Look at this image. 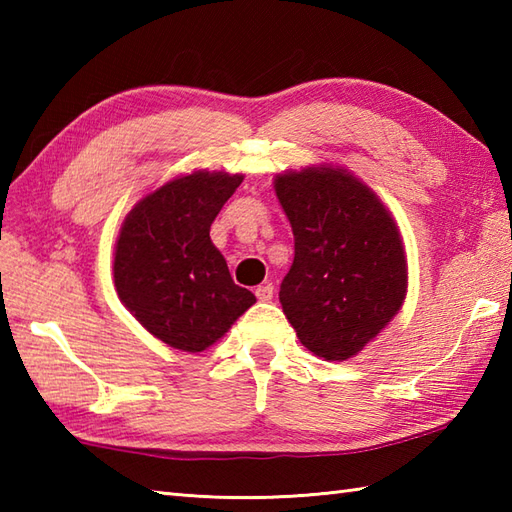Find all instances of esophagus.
<instances>
[{
  "instance_id": "esophagus-1",
  "label": "esophagus",
  "mask_w": 512,
  "mask_h": 512,
  "mask_svg": "<svg viewBox=\"0 0 512 512\" xmlns=\"http://www.w3.org/2000/svg\"><path fill=\"white\" fill-rule=\"evenodd\" d=\"M273 292H275L273 284H262V286L255 288V297L259 301H270V299H273Z\"/></svg>"
}]
</instances>
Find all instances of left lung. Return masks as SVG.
Listing matches in <instances>:
<instances>
[{"mask_svg":"<svg viewBox=\"0 0 512 512\" xmlns=\"http://www.w3.org/2000/svg\"><path fill=\"white\" fill-rule=\"evenodd\" d=\"M295 235L279 301L303 347L347 361L394 321L409 273L400 228L383 200L339 165L275 176Z\"/></svg>","mask_w":512,"mask_h":512,"instance_id":"8db88e82","label":"left lung"}]
</instances>
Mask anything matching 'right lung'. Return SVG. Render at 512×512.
I'll use <instances>...</instances> for the list:
<instances>
[{"label":"right lung","mask_w":512,"mask_h":512,"mask_svg":"<svg viewBox=\"0 0 512 512\" xmlns=\"http://www.w3.org/2000/svg\"><path fill=\"white\" fill-rule=\"evenodd\" d=\"M244 173L198 169L143 195L114 246V288L156 339L204 352L257 301L237 286L211 242V224Z\"/></svg>","instance_id":"add662e5"}]
</instances>
